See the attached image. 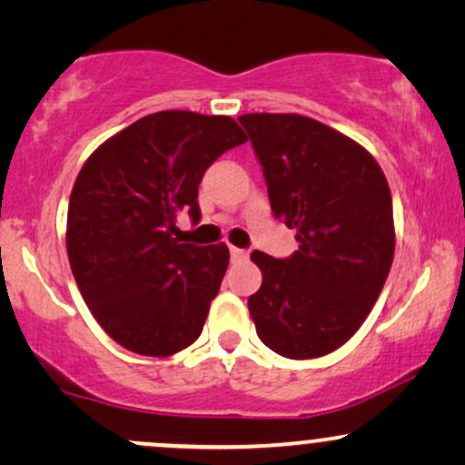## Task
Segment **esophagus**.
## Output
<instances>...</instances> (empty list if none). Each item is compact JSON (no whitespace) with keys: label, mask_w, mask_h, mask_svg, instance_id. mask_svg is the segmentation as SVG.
Returning a JSON list of instances; mask_svg holds the SVG:
<instances>
[{"label":"esophagus","mask_w":465,"mask_h":465,"mask_svg":"<svg viewBox=\"0 0 465 465\" xmlns=\"http://www.w3.org/2000/svg\"><path fill=\"white\" fill-rule=\"evenodd\" d=\"M229 253H232V260L233 262H244V260L249 258V253L244 249H238V247H229Z\"/></svg>","instance_id":"obj_1"}]
</instances>
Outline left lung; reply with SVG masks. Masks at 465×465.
<instances>
[{"mask_svg":"<svg viewBox=\"0 0 465 465\" xmlns=\"http://www.w3.org/2000/svg\"><path fill=\"white\" fill-rule=\"evenodd\" d=\"M262 165L271 210L297 229L288 258L253 251L262 286L249 297L260 341L286 359L345 343L381 295L393 262L391 192L381 165L343 133L295 114L238 117Z\"/></svg>","mask_w":465,"mask_h":465,"instance_id":"left-lung-1","label":"left lung"}]
</instances>
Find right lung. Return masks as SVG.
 <instances>
[{"label": "right lung", "instance_id": "1", "mask_svg": "<svg viewBox=\"0 0 465 465\" xmlns=\"http://www.w3.org/2000/svg\"><path fill=\"white\" fill-rule=\"evenodd\" d=\"M244 142L227 115L159 111L84 162L69 196L67 255L89 311L122 348L170 356L201 336L229 249L181 242L177 218L201 221L203 174Z\"/></svg>", "mask_w": 465, "mask_h": 465}]
</instances>
